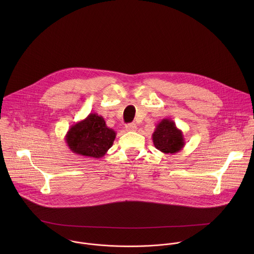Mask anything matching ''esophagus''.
I'll return each instance as SVG.
<instances>
[{"mask_svg": "<svg viewBox=\"0 0 254 254\" xmlns=\"http://www.w3.org/2000/svg\"><path fill=\"white\" fill-rule=\"evenodd\" d=\"M125 129L128 132H135L137 130V125L135 123H129V124H126Z\"/></svg>", "mask_w": 254, "mask_h": 254, "instance_id": "34e87169", "label": "esophagus"}]
</instances>
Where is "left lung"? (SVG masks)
<instances>
[{"label": "left lung", "mask_w": 254, "mask_h": 254, "mask_svg": "<svg viewBox=\"0 0 254 254\" xmlns=\"http://www.w3.org/2000/svg\"><path fill=\"white\" fill-rule=\"evenodd\" d=\"M151 139L155 148L163 153L179 152L186 144L183 132L177 128L173 120L168 118L157 123Z\"/></svg>", "instance_id": "obj_1"}]
</instances>
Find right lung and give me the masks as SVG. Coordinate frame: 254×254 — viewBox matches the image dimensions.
I'll return each mask as SVG.
<instances>
[{
  "mask_svg": "<svg viewBox=\"0 0 254 254\" xmlns=\"http://www.w3.org/2000/svg\"><path fill=\"white\" fill-rule=\"evenodd\" d=\"M116 132L106 124L103 116L90 113L70 127L65 143L73 153L88 157H103L111 147Z\"/></svg>",
  "mask_w": 254,
  "mask_h": 254,
  "instance_id": "obj_1",
  "label": "right lung"
}]
</instances>
